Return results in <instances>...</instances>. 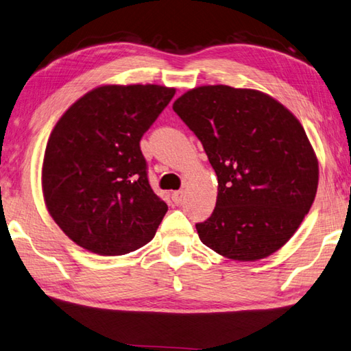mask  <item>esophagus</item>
<instances>
[{"mask_svg": "<svg viewBox=\"0 0 351 351\" xmlns=\"http://www.w3.org/2000/svg\"><path fill=\"white\" fill-rule=\"evenodd\" d=\"M184 196H185L184 190L173 191V193H171V201H173L176 205H180V204H182V201H184Z\"/></svg>", "mask_w": 351, "mask_h": 351, "instance_id": "34e87169", "label": "esophagus"}]
</instances>
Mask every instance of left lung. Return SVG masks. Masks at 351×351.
I'll return each instance as SVG.
<instances>
[{
  "label": "left lung",
  "mask_w": 351,
  "mask_h": 351,
  "mask_svg": "<svg viewBox=\"0 0 351 351\" xmlns=\"http://www.w3.org/2000/svg\"><path fill=\"white\" fill-rule=\"evenodd\" d=\"M173 111L217 175L215 211L196 223L201 242L237 262L278 251L318 189V158L297 117L269 94L226 85L190 89Z\"/></svg>",
  "instance_id": "8db88e82"
}]
</instances>
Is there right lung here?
<instances>
[{"label":"right lung","mask_w":351,"mask_h":351,"mask_svg":"<svg viewBox=\"0 0 351 351\" xmlns=\"http://www.w3.org/2000/svg\"><path fill=\"white\" fill-rule=\"evenodd\" d=\"M175 93L150 84L101 85L53 128L40 178L44 202L75 245L123 256L154 239L167 204L150 189L140 140Z\"/></svg>","instance_id":"1"}]
</instances>
